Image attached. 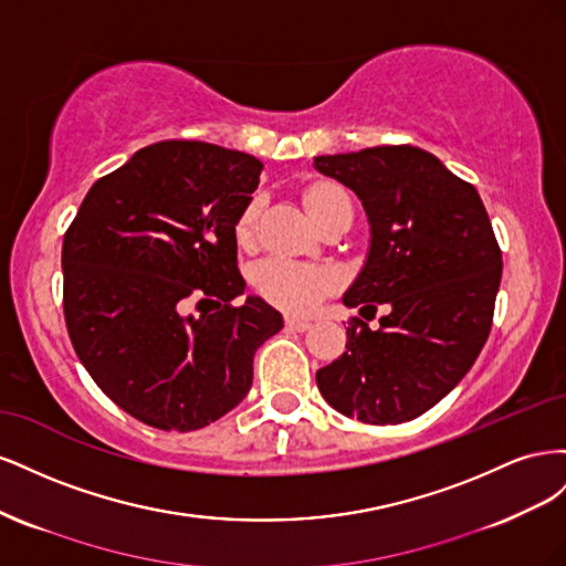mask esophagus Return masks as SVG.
Here are the masks:
<instances>
[{"mask_svg":"<svg viewBox=\"0 0 566 566\" xmlns=\"http://www.w3.org/2000/svg\"><path fill=\"white\" fill-rule=\"evenodd\" d=\"M285 328H287V331H295V333H304V331L312 328V323L304 321V318L287 316V318H285Z\"/></svg>","mask_w":566,"mask_h":566,"instance_id":"obj_1","label":"esophagus"}]
</instances>
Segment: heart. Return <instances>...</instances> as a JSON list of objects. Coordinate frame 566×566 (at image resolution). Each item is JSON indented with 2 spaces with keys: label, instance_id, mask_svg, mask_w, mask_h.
Masks as SVG:
<instances>
[{
  "label": "heart",
  "instance_id": "heart-1",
  "mask_svg": "<svg viewBox=\"0 0 566 566\" xmlns=\"http://www.w3.org/2000/svg\"><path fill=\"white\" fill-rule=\"evenodd\" d=\"M300 202L316 224L325 231L333 221L354 214L352 196L342 184L316 177L304 181L300 186ZM264 210L262 196H252L238 212L233 221V238L238 248L250 250L256 243V233H260V219ZM252 285L260 297L269 304L279 306L281 312L287 314H306L314 306L337 293L339 276L331 266H312V264H290L269 260L252 271Z\"/></svg>",
  "mask_w": 566,
  "mask_h": 566
}]
</instances>
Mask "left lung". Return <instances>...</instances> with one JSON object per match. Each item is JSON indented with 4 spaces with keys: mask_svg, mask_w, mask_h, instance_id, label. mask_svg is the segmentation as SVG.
<instances>
[{
    "mask_svg": "<svg viewBox=\"0 0 566 566\" xmlns=\"http://www.w3.org/2000/svg\"><path fill=\"white\" fill-rule=\"evenodd\" d=\"M314 167L361 200L370 245L342 295L358 321L347 349L316 373L342 416L368 424L408 422L468 375L491 331L503 260L476 188L416 146L318 156Z\"/></svg>",
    "mask_w": 566,
    "mask_h": 566,
    "instance_id": "left-lung-1",
    "label": "left lung"
}]
</instances>
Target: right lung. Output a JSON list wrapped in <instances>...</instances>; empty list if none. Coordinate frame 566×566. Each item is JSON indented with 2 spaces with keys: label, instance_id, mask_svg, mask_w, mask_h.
Listing matches in <instances>:
<instances>
[{
  "label": "right lung",
  "instance_id": "right-lung-1",
  "mask_svg": "<svg viewBox=\"0 0 566 566\" xmlns=\"http://www.w3.org/2000/svg\"><path fill=\"white\" fill-rule=\"evenodd\" d=\"M262 167L214 144H150L90 188L63 235V312L80 361L158 430L227 416L250 391L254 352L283 328L262 297L233 304L245 293L233 221ZM198 296L216 312L188 315Z\"/></svg>",
  "mask_w": 566,
  "mask_h": 566
}]
</instances>
